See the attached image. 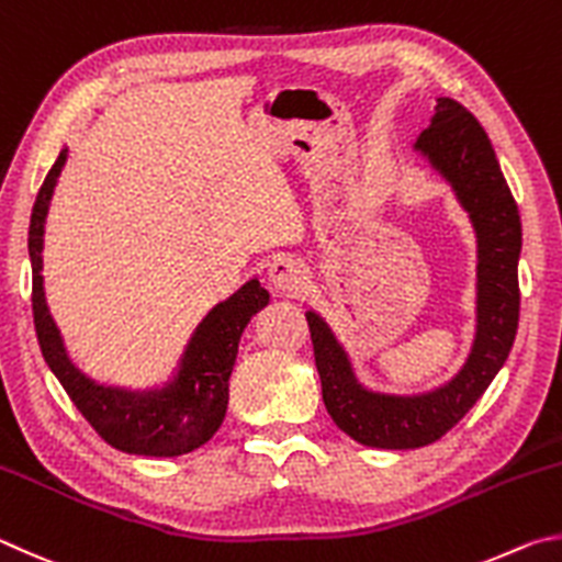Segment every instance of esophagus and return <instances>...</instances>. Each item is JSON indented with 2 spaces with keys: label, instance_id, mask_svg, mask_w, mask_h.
Here are the masks:
<instances>
[{
  "label": "esophagus",
  "instance_id": "34e87169",
  "mask_svg": "<svg viewBox=\"0 0 562 562\" xmlns=\"http://www.w3.org/2000/svg\"><path fill=\"white\" fill-rule=\"evenodd\" d=\"M269 281L276 289L283 293H291V296H299L308 289V269L293 256H279L269 266Z\"/></svg>",
  "mask_w": 562,
  "mask_h": 562
}]
</instances>
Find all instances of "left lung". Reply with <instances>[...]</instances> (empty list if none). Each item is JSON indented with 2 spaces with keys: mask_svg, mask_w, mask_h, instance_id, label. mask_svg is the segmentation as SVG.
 I'll use <instances>...</instances> for the list:
<instances>
[{
  "mask_svg": "<svg viewBox=\"0 0 562 562\" xmlns=\"http://www.w3.org/2000/svg\"><path fill=\"white\" fill-rule=\"evenodd\" d=\"M415 150L449 182L476 234V333L464 366L419 395L375 392L358 380L328 323L306 313L328 415L375 449H417L445 437L504 368L518 328L520 216L486 131L464 105L437 98Z\"/></svg>",
  "mask_w": 562,
  "mask_h": 562,
  "instance_id": "1",
  "label": "left lung"
}]
</instances>
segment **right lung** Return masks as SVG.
Segmentation results:
<instances>
[{
	"mask_svg": "<svg viewBox=\"0 0 562 562\" xmlns=\"http://www.w3.org/2000/svg\"><path fill=\"white\" fill-rule=\"evenodd\" d=\"M66 157L68 147L58 153L54 167L48 170L29 224L32 311L46 366L61 382L78 412L111 447L140 457H180L200 449L222 427L241 333L249 326L251 316L269 303V291L261 289L259 279H251L229 299L216 303L194 328L175 375L162 387L127 390L101 385L88 378L68 358L61 330L46 306L42 276L44 224Z\"/></svg>",
	"mask_w": 562,
	"mask_h": 562,
	"instance_id": "add662e5",
	"label": "right lung"
}]
</instances>
